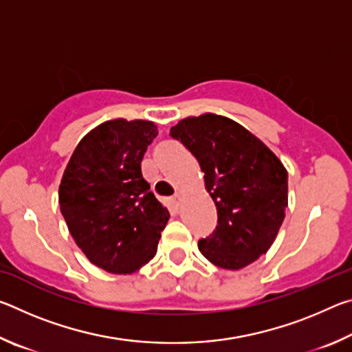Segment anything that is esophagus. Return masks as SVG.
<instances>
[{"label": "esophagus", "mask_w": 352, "mask_h": 352, "mask_svg": "<svg viewBox=\"0 0 352 352\" xmlns=\"http://www.w3.org/2000/svg\"><path fill=\"white\" fill-rule=\"evenodd\" d=\"M180 201H182L180 194H174V195H172V197H170V205H172V206L178 208V206H180Z\"/></svg>", "instance_id": "esophagus-1"}]
</instances>
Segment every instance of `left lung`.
I'll return each instance as SVG.
<instances>
[{"mask_svg": "<svg viewBox=\"0 0 352 352\" xmlns=\"http://www.w3.org/2000/svg\"><path fill=\"white\" fill-rule=\"evenodd\" d=\"M197 158L217 208V226L199 241L214 265L241 270L275 242L287 206V170L259 138L233 119L205 113L170 127Z\"/></svg>", "mask_w": 352, "mask_h": 352, "instance_id": "8db88e82", "label": "left lung"}]
</instances>
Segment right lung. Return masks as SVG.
<instances>
[{
	"label": "right lung",
	"instance_id": "obj_1",
	"mask_svg": "<svg viewBox=\"0 0 352 352\" xmlns=\"http://www.w3.org/2000/svg\"><path fill=\"white\" fill-rule=\"evenodd\" d=\"M157 135L144 119L105 121L79 141L63 172L58 204L69 233L88 261L109 273L146 265L170 217L141 174Z\"/></svg>",
	"mask_w": 352,
	"mask_h": 352
}]
</instances>
